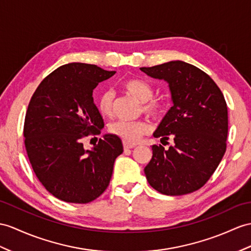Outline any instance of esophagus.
Returning <instances> with one entry per match:
<instances>
[{"instance_id": "obj_1", "label": "esophagus", "mask_w": 251, "mask_h": 251, "mask_svg": "<svg viewBox=\"0 0 251 251\" xmlns=\"http://www.w3.org/2000/svg\"><path fill=\"white\" fill-rule=\"evenodd\" d=\"M134 147H135V145H134V144H129V143L124 142V148L125 149H132V148H134Z\"/></svg>"}]
</instances>
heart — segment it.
I'll list each match as a JSON object with an SVG mask.
<instances>
[{
  "mask_svg": "<svg viewBox=\"0 0 251 251\" xmlns=\"http://www.w3.org/2000/svg\"><path fill=\"white\" fill-rule=\"evenodd\" d=\"M121 89L142 102V109L146 115L154 119H160L166 114L168 108L167 101L163 98L153 97L154 88L152 85L142 78H130L121 83ZM115 96L112 90H105L100 95L98 106L104 116H112L114 112ZM151 126L148 121H115L109 126V132L118 136L124 142L135 144L145 134L148 133Z\"/></svg>",
  "mask_w": 251,
  "mask_h": 251,
  "instance_id": "obj_1",
  "label": "heart"
}]
</instances>
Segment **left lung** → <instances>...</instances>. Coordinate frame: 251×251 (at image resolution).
Instances as JSON below:
<instances>
[{"label":"left lung","instance_id":"1","mask_svg":"<svg viewBox=\"0 0 251 251\" xmlns=\"http://www.w3.org/2000/svg\"><path fill=\"white\" fill-rule=\"evenodd\" d=\"M140 70L169 84L174 106L154 132V137L174 146H152L145 167L149 184L168 196L193 193L209 181L227 148L228 108L222 90L202 70L174 60Z\"/></svg>","mask_w":251,"mask_h":251}]
</instances>
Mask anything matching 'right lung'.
I'll list each match as a JSON object with an SVG mask.
<instances>
[{
  "label": "right lung",
  "instance_id": "add662e5",
  "mask_svg": "<svg viewBox=\"0 0 251 251\" xmlns=\"http://www.w3.org/2000/svg\"><path fill=\"white\" fill-rule=\"evenodd\" d=\"M96 65L71 63L39 84L24 120L23 135L34 173L49 193L71 203H88L107 188L121 139L107 134L85 150L83 139L99 135L104 122L94 103L97 85L113 76Z\"/></svg>",
  "mask_w": 251,
  "mask_h": 251
}]
</instances>
